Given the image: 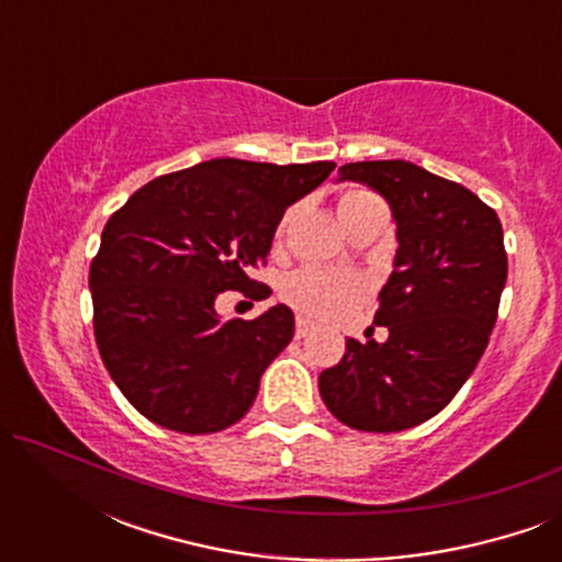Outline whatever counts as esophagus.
<instances>
[{
    "mask_svg": "<svg viewBox=\"0 0 562 562\" xmlns=\"http://www.w3.org/2000/svg\"><path fill=\"white\" fill-rule=\"evenodd\" d=\"M314 329V322H310L306 317L296 319V337H306Z\"/></svg>",
    "mask_w": 562,
    "mask_h": 562,
    "instance_id": "esophagus-1",
    "label": "esophagus"
}]
</instances>
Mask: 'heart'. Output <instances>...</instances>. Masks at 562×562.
<instances>
[{
  "instance_id": "obj_1",
  "label": "heart",
  "mask_w": 562,
  "mask_h": 562,
  "mask_svg": "<svg viewBox=\"0 0 562 562\" xmlns=\"http://www.w3.org/2000/svg\"><path fill=\"white\" fill-rule=\"evenodd\" d=\"M368 191H348L340 204L350 199L366 196ZM283 296L299 312L319 319H333L350 314L363 299V283L356 276L342 271H325V268H302L291 273L283 283Z\"/></svg>"
}]
</instances>
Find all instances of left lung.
Instances as JSON below:
<instances>
[{"instance_id":"left-lung-1","label":"left lung","mask_w":562,"mask_h":562,"mask_svg":"<svg viewBox=\"0 0 562 562\" xmlns=\"http://www.w3.org/2000/svg\"><path fill=\"white\" fill-rule=\"evenodd\" d=\"M337 181L386 199L398 248L375 312L389 340H345L319 394L342 425L402 432L442 412L479 366L506 283L504 229L473 191L409 160L345 164Z\"/></svg>"}]
</instances>
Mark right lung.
<instances>
[{"instance_id":"add662e5","label":"right lung","mask_w":562,"mask_h":562,"mask_svg":"<svg viewBox=\"0 0 562 562\" xmlns=\"http://www.w3.org/2000/svg\"><path fill=\"white\" fill-rule=\"evenodd\" d=\"M335 164L204 160L145 183L104 225L91 260L94 335L112 381L143 417L183 435L220 432L245 417L260 375L294 337V312L222 319L214 299L271 289L266 263L283 212Z\"/></svg>"}]
</instances>
